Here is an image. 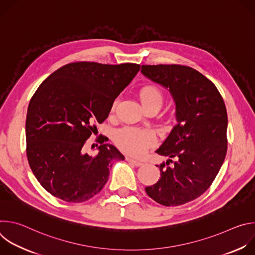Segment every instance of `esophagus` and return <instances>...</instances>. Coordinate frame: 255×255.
<instances>
[{"mask_svg": "<svg viewBox=\"0 0 255 255\" xmlns=\"http://www.w3.org/2000/svg\"><path fill=\"white\" fill-rule=\"evenodd\" d=\"M126 160L128 161V162H131V163H133L134 165H136V166H140V165H142V161H140V160H138V159H135V158H133V157H129V156H127L126 157Z\"/></svg>", "mask_w": 255, "mask_h": 255, "instance_id": "34e87169", "label": "esophagus"}]
</instances>
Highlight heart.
I'll return each instance as SVG.
<instances>
[{
  "instance_id": "obj_1",
  "label": "heart",
  "mask_w": 255,
  "mask_h": 255,
  "mask_svg": "<svg viewBox=\"0 0 255 255\" xmlns=\"http://www.w3.org/2000/svg\"><path fill=\"white\" fill-rule=\"evenodd\" d=\"M139 98L144 108L150 106L160 108L163 103L161 92L153 86L143 87L140 90ZM115 141L123 151L133 155H141L155 143L156 138L154 133L150 130L127 127L116 133Z\"/></svg>"
}]
</instances>
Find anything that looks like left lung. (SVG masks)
<instances>
[{"label": "left lung", "mask_w": 255, "mask_h": 255, "mask_svg": "<svg viewBox=\"0 0 255 255\" xmlns=\"http://www.w3.org/2000/svg\"><path fill=\"white\" fill-rule=\"evenodd\" d=\"M141 74L168 90L177 122L155 150L168 157L165 163L156 165L161 176L145 191L160 205H183L210 188L224 162L228 125L225 103L216 86L192 67L142 65ZM171 158L176 160L169 167Z\"/></svg>", "instance_id": "left-lung-1"}]
</instances>
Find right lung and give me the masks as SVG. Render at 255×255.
Returning <instances> with one entry per match:
<instances>
[{
	"label": "right lung",
	"instance_id": "1",
	"mask_svg": "<svg viewBox=\"0 0 255 255\" xmlns=\"http://www.w3.org/2000/svg\"><path fill=\"white\" fill-rule=\"evenodd\" d=\"M139 64L68 63L51 74L32 97L26 117L27 158L40 185L52 196L82 203L105 186L114 160L124 155L101 139L98 154L86 140L104 122Z\"/></svg>",
	"mask_w": 255,
	"mask_h": 255
}]
</instances>
